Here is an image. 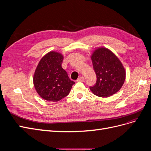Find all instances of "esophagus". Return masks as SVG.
I'll list each match as a JSON object with an SVG mask.
<instances>
[{
	"instance_id": "34e87169",
	"label": "esophagus",
	"mask_w": 151,
	"mask_h": 151,
	"mask_svg": "<svg viewBox=\"0 0 151 151\" xmlns=\"http://www.w3.org/2000/svg\"><path fill=\"white\" fill-rule=\"evenodd\" d=\"M77 82H83V81H84V77L83 76H81L79 77V78L77 79Z\"/></svg>"
}]
</instances>
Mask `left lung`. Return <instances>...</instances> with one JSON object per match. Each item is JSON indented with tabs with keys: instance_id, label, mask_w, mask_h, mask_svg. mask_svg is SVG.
<instances>
[{
	"instance_id": "1",
	"label": "left lung",
	"mask_w": 151,
	"mask_h": 151,
	"mask_svg": "<svg viewBox=\"0 0 151 151\" xmlns=\"http://www.w3.org/2000/svg\"><path fill=\"white\" fill-rule=\"evenodd\" d=\"M96 75V83L90 86L92 92L99 97L106 98L120 89L125 79V70L118 57L106 48L95 50L91 56Z\"/></svg>"
}]
</instances>
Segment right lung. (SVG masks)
Here are the masks:
<instances>
[{
  "mask_svg": "<svg viewBox=\"0 0 151 151\" xmlns=\"http://www.w3.org/2000/svg\"><path fill=\"white\" fill-rule=\"evenodd\" d=\"M63 59L62 54L50 52L41 59L36 68L33 77L35 89L47 101H60L69 94L75 84L62 67Z\"/></svg>",
  "mask_w": 151,
  "mask_h": 151,
  "instance_id": "1",
  "label": "right lung"
}]
</instances>
